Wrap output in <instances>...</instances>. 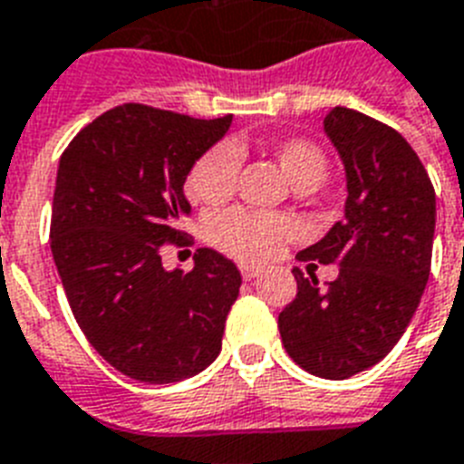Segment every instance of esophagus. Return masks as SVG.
Returning a JSON list of instances; mask_svg holds the SVG:
<instances>
[{
    "label": "esophagus",
    "mask_w": 464,
    "mask_h": 464,
    "mask_svg": "<svg viewBox=\"0 0 464 464\" xmlns=\"http://www.w3.org/2000/svg\"><path fill=\"white\" fill-rule=\"evenodd\" d=\"M261 273V268H256V266H242V277L244 280H254L256 276Z\"/></svg>",
    "instance_id": "1"
}]
</instances>
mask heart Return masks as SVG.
Instances as JSON below:
<instances>
[{
  "label": "heart",
  "mask_w": 464,
  "mask_h": 464,
  "mask_svg": "<svg viewBox=\"0 0 464 464\" xmlns=\"http://www.w3.org/2000/svg\"><path fill=\"white\" fill-rule=\"evenodd\" d=\"M277 165L295 191H316L331 172L328 155L311 140H285L276 148ZM239 172V146L210 148L194 162L187 177V194L203 206H220L232 196ZM296 232L287 215L235 208L210 218L206 235L227 256L242 263L268 261Z\"/></svg>",
  "instance_id": "obj_1"
}]
</instances>
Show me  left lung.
I'll return each instance as SVG.
<instances>
[{
	"label": "left lung",
	"instance_id": "left-lung-1",
	"mask_svg": "<svg viewBox=\"0 0 464 464\" xmlns=\"http://www.w3.org/2000/svg\"><path fill=\"white\" fill-rule=\"evenodd\" d=\"M324 131L344 165V218L299 261L337 263L340 276L296 280L277 328L304 372L344 381L395 347L420 306L429 280L436 194L412 146L395 129L350 107H333Z\"/></svg>",
	"mask_w": 464,
	"mask_h": 464
}]
</instances>
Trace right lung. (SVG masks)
Segmentation results:
<instances>
[{
    "label": "right lung",
    "mask_w": 464,
    "mask_h": 464,
    "mask_svg": "<svg viewBox=\"0 0 464 464\" xmlns=\"http://www.w3.org/2000/svg\"><path fill=\"white\" fill-rule=\"evenodd\" d=\"M229 124L129 102L81 129L59 160L52 258L88 343L129 379L177 383L220 354L239 270L213 249L188 273L168 270L160 251L181 244L184 181Z\"/></svg>",
    "instance_id": "1"
}]
</instances>
